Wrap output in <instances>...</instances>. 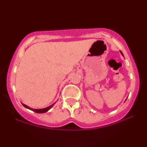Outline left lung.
I'll use <instances>...</instances> for the list:
<instances>
[{"label":"left lung","instance_id":"1","mask_svg":"<svg viewBox=\"0 0 147 147\" xmlns=\"http://www.w3.org/2000/svg\"><path fill=\"white\" fill-rule=\"evenodd\" d=\"M120 52H121V53H122V55H123V54H122V51H120Z\"/></svg>","mask_w":147,"mask_h":147}]
</instances>
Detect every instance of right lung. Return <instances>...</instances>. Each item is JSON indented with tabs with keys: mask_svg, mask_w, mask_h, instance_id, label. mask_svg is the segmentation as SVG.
I'll return each mask as SVG.
<instances>
[{
	"mask_svg": "<svg viewBox=\"0 0 147 147\" xmlns=\"http://www.w3.org/2000/svg\"><path fill=\"white\" fill-rule=\"evenodd\" d=\"M54 104H55V103H54ZM54 104H52L51 106H49V107L45 108H43V109H33V108H29V106H26V105H25V104H23V105L24 106H25V107L26 108H28V109H29V110H33V111L37 112V113H45V112H47L48 110H49L50 109V108H51L52 107V106H53L54 105Z\"/></svg>",
	"mask_w": 147,
	"mask_h": 147,
	"instance_id": "obj_1",
	"label": "right lung"
}]
</instances>
